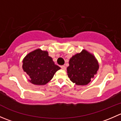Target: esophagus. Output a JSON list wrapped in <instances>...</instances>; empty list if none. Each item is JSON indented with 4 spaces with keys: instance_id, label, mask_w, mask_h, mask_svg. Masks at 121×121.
<instances>
[{
    "instance_id": "34e87169",
    "label": "esophagus",
    "mask_w": 121,
    "mask_h": 121,
    "mask_svg": "<svg viewBox=\"0 0 121 121\" xmlns=\"http://www.w3.org/2000/svg\"><path fill=\"white\" fill-rule=\"evenodd\" d=\"M61 69H63V70H65V69H66V67H65L64 65H61Z\"/></svg>"
}]
</instances>
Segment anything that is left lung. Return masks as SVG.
<instances>
[{"instance_id": "obj_1", "label": "left lung", "mask_w": 121, "mask_h": 121, "mask_svg": "<svg viewBox=\"0 0 121 121\" xmlns=\"http://www.w3.org/2000/svg\"><path fill=\"white\" fill-rule=\"evenodd\" d=\"M98 69L99 63L94 55L85 49L73 56L67 68L69 80L78 85L90 83Z\"/></svg>"}]
</instances>
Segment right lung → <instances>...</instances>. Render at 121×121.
<instances>
[{
    "label": "right lung",
    "instance_id": "obj_1",
    "mask_svg": "<svg viewBox=\"0 0 121 121\" xmlns=\"http://www.w3.org/2000/svg\"><path fill=\"white\" fill-rule=\"evenodd\" d=\"M22 68L29 77V81L37 85L48 83L60 67L54 64L48 52L40 48L30 52L23 58Z\"/></svg>",
    "mask_w": 121,
    "mask_h": 121
}]
</instances>
